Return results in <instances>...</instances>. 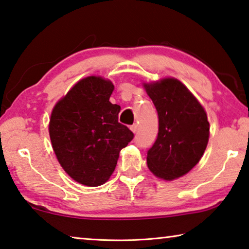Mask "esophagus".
Returning <instances> with one entry per match:
<instances>
[{
    "mask_svg": "<svg viewBox=\"0 0 249 249\" xmlns=\"http://www.w3.org/2000/svg\"><path fill=\"white\" fill-rule=\"evenodd\" d=\"M129 128H131V131H132L133 133H136L137 129H139V125H137V124H133Z\"/></svg>",
    "mask_w": 249,
    "mask_h": 249,
    "instance_id": "1",
    "label": "esophagus"
}]
</instances>
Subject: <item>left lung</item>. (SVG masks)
<instances>
[{"mask_svg": "<svg viewBox=\"0 0 249 249\" xmlns=\"http://www.w3.org/2000/svg\"><path fill=\"white\" fill-rule=\"evenodd\" d=\"M159 114V135L147 152V167L157 178L186 175L202 159L210 139L204 106L175 77L143 83Z\"/></svg>", "mask_w": 249, "mask_h": 249, "instance_id": "1", "label": "left lung"}]
</instances>
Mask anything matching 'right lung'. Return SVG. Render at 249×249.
Instances as JSON below:
<instances>
[{
	"mask_svg": "<svg viewBox=\"0 0 249 249\" xmlns=\"http://www.w3.org/2000/svg\"><path fill=\"white\" fill-rule=\"evenodd\" d=\"M112 81L82 78L52 109L49 133L58 163L71 178L84 186H101L116 167L122 148L133 133L118 123L121 106L112 104Z\"/></svg>",
	"mask_w": 249,
	"mask_h": 249,
	"instance_id": "add662e5",
	"label": "right lung"
}]
</instances>
